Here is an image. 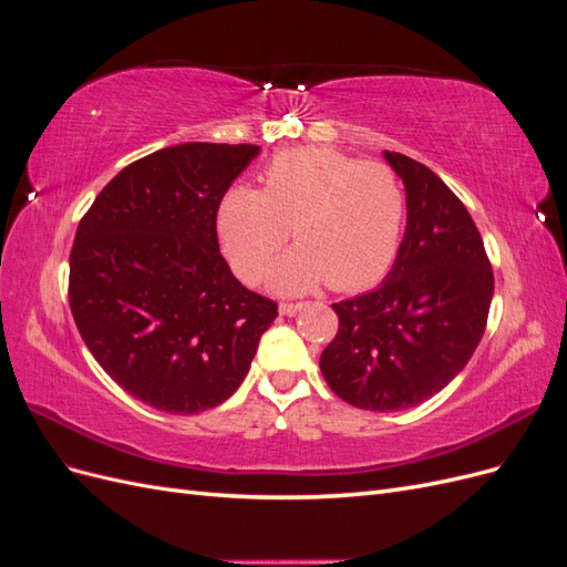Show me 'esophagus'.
Masks as SVG:
<instances>
[{
	"mask_svg": "<svg viewBox=\"0 0 567 567\" xmlns=\"http://www.w3.org/2000/svg\"><path fill=\"white\" fill-rule=\"evenodd\" d=\"M302 310H305V302H281L279 305V315H284V317H296Z\"/></svg>",
	"mask_w": 567,
	"mask_h": 567,
	"instance_id": "obj_1",
	"label": "esophagus"
}]
</instances>
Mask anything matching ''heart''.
<instances>
[{"label": "heart", "mask_w": 567, "mask_h": 567, "mask_svg": "<svg viewBox=\"0 0 567 567\" xmlns=\"http://www.w3.org/2000/svg\"><path fill=\"white\" fill-rule=\"evenodd\" d=\"M404 217V188L392 167L331 146H305L267 163L260 192L231 186L217 205V231L246 281L262 277L290 229L298 244L271 267L274 288L300 293L329 279L336 290H362L390 269Z\"/></svg>", "instance_id": "b5f03b06"}]
</instances>
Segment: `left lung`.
Here are the masks:
<instances>
[{"label": "left lung", "instance_id": "left-lung-1", "mask_svg": "<svg viewBox=\"0 0 567 567\" xmlns=\"http://www.w3.org/2000/svg\"><path fill=\"white\" fill-rule=\"evenodd\" d=\"M404 184L406 229L388 277L336 302L340 319L319 367L352 406L400 411L454 381L485 333L494 296L483 236L431 167L383 151Z\"/></svg>", "mask_w": 567, "mask_h": 567}]
</instances>
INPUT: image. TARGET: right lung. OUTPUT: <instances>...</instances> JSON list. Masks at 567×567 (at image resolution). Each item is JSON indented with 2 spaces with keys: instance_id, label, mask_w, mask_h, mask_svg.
<instances>
[{
  "instance_id": "obj_1",
  "label": "right lung",
  "mask_w": 567,
  "mask_h": 567,
  "mask_svg": "<svg viewBox=\"0 0 567 567\" xmlns=\"http://www.w3.org/2000/svg\"><path fill=\"white\" fill-rule=\"evenodd\" d=\"M257 153L161 148L120 169L80 219L68 284L78 331L120 388L167 414L229 400L277 319L217 241V205Z\"/></svg>"
}]
</instances>
